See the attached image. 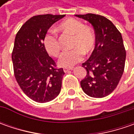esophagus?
<instances>
[{
  "mask_svg": "<svg viewBox=\"0 0 134 134\" xmlns=\"http://www.w3.org/2000/svg\"><path fill=\"white\" fill-rule=\"evenodd\" d=\"M73 69V68L72 67H64L63 68V71H64L65 72H67L68 71H69V70H72Z\"/></svg>",
  "mask_w": 134,
  "mask_h": 134,
  "instance_id": "esophagus-1",
  "label": "esophagus"
}]
</instances>
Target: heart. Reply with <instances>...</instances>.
Segmentation results:
<instances>
[{"mask_svg":"<svg viewBox=\"0 0 134 134\" xmlns=\"http://www.w3.org/2000/svg\"><path fill=\"white\" fill-rule=\"evenodd\" d=\"M59 29L66 34L73 36L70 51H63L59 58V65L65 67H71L83 59V54H89L95 44V36L93 31L86 27L83 22L76 18H68L59 25ZM43 43L45 50L50 55L58 57L60 52L58 35L55 30H50L44 36Z\"/></svg>","mask_w":134,"mask_h":134,"instance_id":"obj_1","label":"heart"}]
</instances>
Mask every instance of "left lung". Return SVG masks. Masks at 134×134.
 <instances>
[{
	"label": "left lung",
	"instance_id": "obj_1",
	"mask_svg": "<svg viewBox=\"0 0 134 134\" xmlns=\"http://www.w3.org/2000/svg\"><path fill=\"white\" fill-rule=\"evenodd\" d=\"M93 26L95 46L90 57L82 64L86 70L80 81L83 91L92 98H104L116 88L123 75L126 58L121 33L109 19L100 15H75Z\"/></svg>",
	"mask_w": 134,
	"mask_h": 134
}]
</instances>
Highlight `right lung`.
Segmentation results:
<instances>
[{"label": "right lung", "instance_id": "right-lung-1", "mask_svg": "<svg viewBox=\"0 0 134 134\" xmlns=\"http://www.w3.org/2000/svg\"><path fill=\"white\" fill-rule=\"evenodd\" d=\"M65 15H39L27 20L15 36L12 53L14 75L24 94L45 103L59 95L65 72L47 53L43 40L52 24Z\"/></svg>", "mask_w": 134, "mask_h": 134}]
</instances>
